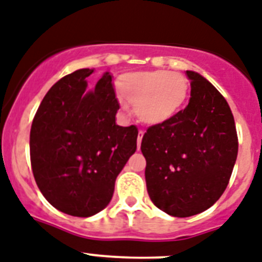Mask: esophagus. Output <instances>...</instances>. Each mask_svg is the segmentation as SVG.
Masks as SVG:
<instances>
[{"mask_svg": "<svg viewBox=\"0 0 262 262\" xmlns=\"http://www.w3.org/2000/svg\"><path fill=\"white\" fill-rule=\"evenodd\" d=\"M143 135H144V131H142V129H139V134H138V149L140 148V144H142Z\"/></svg>", "mask_w": 262, "mask_h": 262, "instance_id": "obj_1", "label": "esophagus"}]
</instances>
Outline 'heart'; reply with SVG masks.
<instances>
[{"label":"heart","instance_id":"b5f03b06","mask_svg":"<svg viewBox=\"0 0 262 262\" xmlns=\"http://www.w3.org/2000/svg\"><path fill=\"white\" fill-rule=\"evenodd\" d=\"M119 91L140 122L156 126L171 120L182 110L188 95V79L168 70L128 73L119 79ZM125 102H120L123 108L128 107Z\"/></svg>","mask_w":262,"mask_h":262}]
</instances>
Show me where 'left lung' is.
<instances>
[{
	"instance_id": "left-lung-1",
	"label": "left lung",
	"mask_w": 262,
	"mask_h": 262,
	"mask_svg": "<svg viewBox=\"0 0 262 262\" xmlns=\"http://www.w3.org/2000/svg\"><path fill=\"white\" fill-rule=\"evenodd\" d=\"M187 75L188 106L168 122L148 127L140 146L149 198L173 217L204 212L220 199L238 151L233 114L225 98L200 74Z\"/></svg>"
}]
</instances>
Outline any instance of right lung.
Wrapping results in <instances>:
<instances>
[{"mask_svg":"<svg viewBox=\"0 0 262 262\" xmlns=\"http://www.w3.org/2000/svg\"><path fill=\"white\" fill-rule=\"evenodd\" d=\"M80 69L42 99L30 129V162L38 188L63 213L89 217L107 207L116 176L136 151V126L115 123L119 102L106 73L93 91Z\"/></svg>","mask_w":262,"mask_h":262,"instance_id":"add662e5","label":"right lung"}]
</instances>
